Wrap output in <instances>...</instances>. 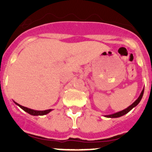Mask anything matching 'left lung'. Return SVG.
Here are the masks:
<instances>
[{
  "instance_id": "obj_1",
  "label": "left lung",
  "mask_w": 152,
  "mask_h": 152,
  "mask_svg": "<svg viewBox=\"0 0 152 152\" xmlns=\"http://www.w3.org/2000/svg\"><path fill=\"white\" fill-rule=\"evenodd\" d=\"M143 94H144V89L142 90V93H141V94H140V96H139V98H138V99H137V100H135V101L132 104V105H130L129 107H127V108L125 109V110H123L119 111V112L116 113L111 114V115H106L105 117H107V118H117V117H120V116H124L125 114H126L127 113L129 112L132 109L134 108V107H136V106L139 104V102H140L141 100H142V96H143Z\"/></svg>"
}]
</instances>
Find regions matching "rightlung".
Masks as SVG:
<instances>
[{
	"instance_id": "1",
	"label": "right lung",
	"mask_w": 152,
	"mask_h": 152,
	"mask_svg": "<svg viewBox=\"0 0 152 152\" xmlns=\"http://www.w3.org/2000/svg\"><path fill=\"white\" fill-rule=\"evenodd\" d=\"M14 103L17 104V105H18L19 107H20L21 109H23L24 111H26V113H28L29 114H30V115H33V116H43V115H45V114L49 113V112H51V111L52 110H31V109L29 108H27V107H23V106L20 105V104H18L17 103H16V102H14Z\"/></svg>"
}]
</instances>
